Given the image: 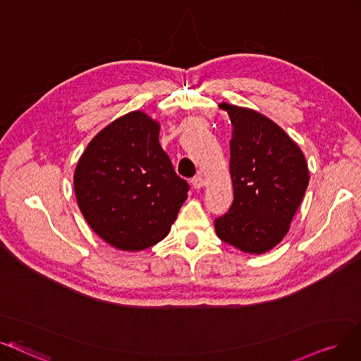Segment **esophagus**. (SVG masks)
I'll return each instance as SVG.
<instances>
[{"mask_svg":"<svg viewBox=\"0 0 361 361\" xmlns=\"http://www.w3.org/2000/svg\"><path fill=\"white\" fill-rule=\"evenodd\" d=\"M191 183H192V186L195 190H200V188H203V186L206 185V180H204V178L203 176H195V178H192L191 179Z\"/></svg>","mask_w":361,"mask_h":361,"instance_id":"esophagus-1","label":"esophagus"}]
</instances>
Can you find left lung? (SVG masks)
Returning a JSON list of instances; mask_svg holds the SVG:
<instances>
[{
	"mask_svg": "<svg viewBox=\"0 0 361 361\" xmlns=\"http://www.w3.org/2000/svg\"><path fill=\"white\" fill-rule=\"evenodd\" d=\"M233 124L229 171L234 201L214 219L218 237L261 255L284 238L310 182L304 152L265 115L221 104Z\"/></svg>",
	"mask_w": 361,
	"mask_h": 361,
	"instance_id": "1",
	"label": "left lung"
}]
</instances>
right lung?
I'll use <instances>...</instances> for the list:
<instances>
[{"label": "right lung", "instance_id": "1", "mask_svg": "<svg viewBox=\"0 0 361 361\" xmlns=\"http://www.w3.org/2000/svg\"><path fill=\"white\" fill-rule=\"evenodd\" d=\"M160 124L128 112L100 130L75 167L78 207L94 233L120 250L161 241L176 221L190 185L176 175L158 142Z\"/></svg>", "mask_w": 361, "mask_h": 361}]
</instances>
